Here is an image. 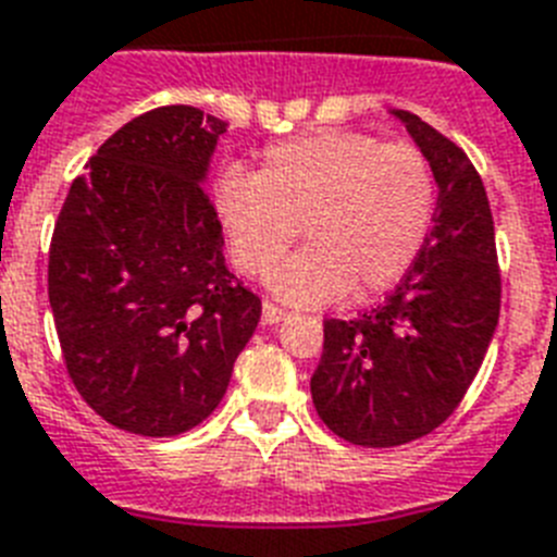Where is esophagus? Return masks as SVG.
Instances as JSON below:
<instances>
[{
	"mask_svg": "<svg viewBox=\"0 0 557 557\" xmlns=\"http://www.w3.org/2000/svg\"><path fill=\"white\" fill-rule=\"evenodd\" d=\"M288 320V311L286 309H277L274 302H263V323L265 325H277Z\"/></svg>",
	"mask_w": 557,
	"mask_h": 557,
	"instance_id": "1",
	"label": "esophagus"
}]
</instances>
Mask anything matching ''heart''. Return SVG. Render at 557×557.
<instances>
[{
  "instance_id": "1",
  "label": "heart",
  "mask_w": 557,
  "mask_h": 557,
  "mask_svg": "<svg viewBox=\"0 0 557 557\" xmlns=\"http://www.w3.org/2000/svg\"><path fill=\"white\" fill-rule=\"evenodd\" d=\"M214 214L232 260L265 277L297 237L271 288L297 306L363 300L409 274L432 228L435 176L414 146L357 131H318L269 148L255 176L225 171Z\"/></svg>"
}]
</instances>
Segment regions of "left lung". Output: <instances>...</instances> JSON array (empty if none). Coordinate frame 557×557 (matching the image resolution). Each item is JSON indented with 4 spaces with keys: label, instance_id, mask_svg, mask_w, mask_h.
<instances>
[{
    "label": "left lung",
    "instance_id": "8db88e82",
    "mask_svg": "<svg viewBox=\"0 0 557 557\" xmlns=\"http://www.w3.org/2000/svg\"><path fill=\"white\" fill-rule=\"evenodd\" d=\"M388 114L404 122L435 176V225L377 309L325 320L323 357L311 374L320 420L369 449L418 441L458 409L500 314L495 223L481 176L418 114Z\"/></svg>",
    "mask_w": 557,
    "mask_h": 557
}]
</instances>
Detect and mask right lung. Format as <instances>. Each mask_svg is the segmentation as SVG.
<instances>
[{
    "instance_id": "1",
    "label": "right lung",
    "mask_w": 557,
    "mask_h": 557,
    "mask_svg": "<svg viewBox=\"0 0 557 557\" xmlns=\"http://www.w3.org/2000/svg\"><path fill=\"white\" fill-rule=\"evenodd\" d=\"M223 134L191 106L131 120L71 183L53 228L48 300L67 374L131 435L200 426L260 323L202 188Z\"/></svg>"
}]
</instances>
